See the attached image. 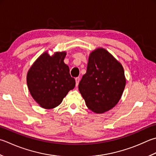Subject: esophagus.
<instances>
[{"mask_svg":"<svg viewBox=\"0 0 156 156\" xmlns=\"http://www.w3.org/2000/svg\"><path fill=\"white\" fill-rule=\"evenodd\" d=\"M75 80H76V87H78V85L79 82H80V78H79V77L76 78Z\"/></svg>","mask_w":156,"mask_h":156,"instance_id":"1","label":"esophagus"}]
</instances>
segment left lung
<instances>
[{
	"label": "left lung",
	"mask_w": 156,
	"mask_h": 156,
	"mask_svg": "<svg viewBox=\"0 0 156 156\" xmlns=\"http://www.w3.org/2000/svg\"><path fill=\"white\" fill-rule=\"evenodd\" d=\"M125 85L123 67L112 55L103 48L90 54L87 73L78 84L88 109L97 114L110 110L120 101Z\"/></svg>",
	"instance_id": "8db88e82"
}]
</instances>
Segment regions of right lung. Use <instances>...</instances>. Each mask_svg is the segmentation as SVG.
<instances>
[{
  "mask_svg": "<svg viewBox=\"0 0 156 156\" xmlns=\"http://www.w3.org/2000/svg\"><path fill=\"white\" fill-rule=\"evenodd\" d=\"M66 53L57 52L50 56L44 52L30 68L27 84L33 99L44 109H53L62 102L76 82L64 63Z\"/></svg>",
  "mask_w": 156,
  "mask_h": 156,
  "instance_id": "add662e5",
  "label": "right lung"
}]
</instances>
